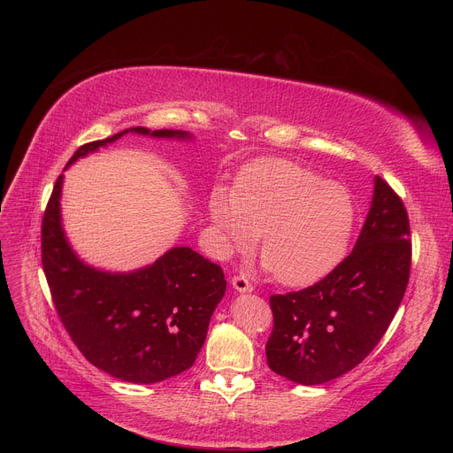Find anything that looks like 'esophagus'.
I'll return each mask as SVG.
<instances>
[{"label":"esophagus","mask_w":453,"mask_h":453,"mask_svg":"<svg viewBox=\"0 0 453 453\" xmlns=\"http://www.w3.org/2000/svg\"><path fill=\"white\" fill-rule=\"evenodd\" d=\"M231 284H233V288H234L236 292H241V294H250V292H253L251 282L248 280L246 275H234L233 280H231Z\"/></svg>","instance_id":"34e87169"}]
</instances>
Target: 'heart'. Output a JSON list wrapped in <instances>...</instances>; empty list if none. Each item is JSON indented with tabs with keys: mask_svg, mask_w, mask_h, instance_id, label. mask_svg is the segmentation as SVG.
<instances>
[{
	"mask_svg": "<svg viewBox=\"0 0 453 453\" xmlns=\"http://www.w3.org/2000/svg\"><path fill=\"white\" fill-rule=\"evenodd\" d=\"M209 212L226 251H250L263 234L260 258L287 287H306L334 270L356 226L347 187L279 157L244 166L233 193L214 188Z\"/></svg>",
	"mask_w": 453,
	"mask_h": 453,
	"instance_id": "obj_1",
	"label": "heart"
}]
</instances>
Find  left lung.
<instances>
[{"label": "left lung", "mask_w": 453, "mask_h": 453, "mask_svg": "<svg viewBox=\"0 0 453 453\" xmlns=\"http://www.w3.org/2000/svg\"><path fill=\"white\" fill-rule=\"evenodd\" d=\"M410 268L408 211L376 176L371 209L350 255L314 287L270 297V369L296 384L318 386L362 364L391 325Z\"/></svg>", "instance_id": "obj_1"}]
</instances>
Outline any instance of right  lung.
Instances as JSON below:
<instances>
[{"label":"right lung","mask_w":453,"mask_h":453,"mask_svg":"<svg viewBox=\"0 0 453 453\" xmlns=\"http://www.w3.org/2000/svg\"><path fill=\"white\" fill-rule=\"evenodd\" d=\"M127 132L154 137L181 130L135 127L82 145L67 166ZM60 174L42 220V266L58 318L84 358L132 384H156L195 364L214 308L226 294L219 265L190 248H173L154 265L110 273L84 265L67 244L60 222Z\"/></svg>","instance_id":"obj_1"}]
</instances>
